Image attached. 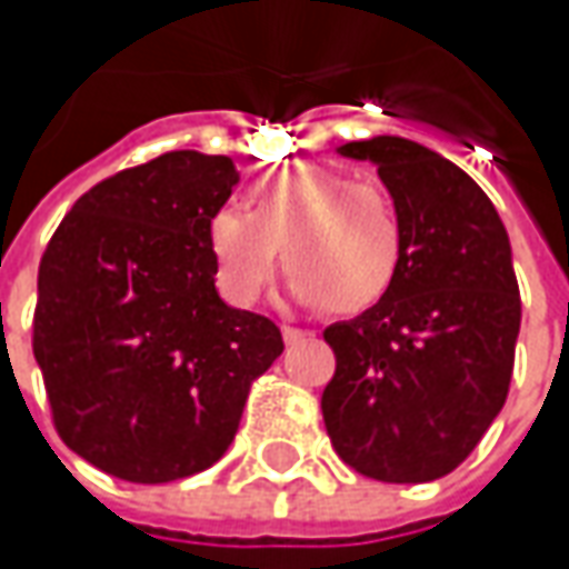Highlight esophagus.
Segmentation results:
<instances>
[{
    "instance_id": "obj_1",
    "label": "esophagus",
    "mask_w": 569,
    "mask_h": 569,
    "mask_svg": "<svg viewBox=\"0 0 569 569\" xmlns=\"http://www.w3.org/2000/svg\"><path fill=\"white\" fill-rule=\"evenodd\" d=\"M281 336H284V341L288 345H297V341H303L310 332L307 329H297V326H281Z\"/></svg>"
}]
</instances>
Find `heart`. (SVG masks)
Masks as SVG:
<instances>
[{"label": "heart", "instance_id": "1", "mask_svg": "<svg viewBox=\"0 0 569 569\" xmlns=\"http://www.w3.org/2000/svg\"><path fill=\"white\" fill-rule=\"evenodd\" d=\"M206 240L218 288L250 307L272 281L278 250L291 295L329 313H361L396 284L405 224L392 196L322 164H284L250 189V211L208 214Z\"/></svg>", "mask_w": 569, "mask_h": 569}]
</instances>
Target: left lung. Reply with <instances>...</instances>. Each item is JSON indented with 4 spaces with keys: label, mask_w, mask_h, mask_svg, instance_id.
Masks as SVG:
<instances>
[{
    "label": "left lung",
    "mask_w": 569,
    "mask_h": 569,
    "mask_svg": "<svg viewBox=\"0 0 569 569\" xmlns=\"http://www.w3.org/2000/svg\"><path fill=\"white\" fill-rule=\"evenodd\" d=\"M339 154L377 164L405 259L380 303L322 332L336 351L322 421L367 478L433 481L466 462L510 392L522 319L510 237L485 189L425 144L373 136Z\"/></svg>",
    "instance_id": "8db88e82"
}]
</instances>
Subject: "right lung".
<instances>
[{
  "instance_id": "1",
  "label": "right lung",
  "mask_w": 569,
  "mask_h": 569,
  "mask_svg": "<svg viewBox=\"0 0 569 569\" xmlns=\"http://www.w3.org/2000/svg\"><path fill=\"white\" fill-rule=\"evenodd\" d=\"M237 183L224 154L167 151L88 189L40 259L33 358L56 430L113 478L214 466L284 351L272 319L214 288L206 224Z\"/></svg>"
}]
</instances>
